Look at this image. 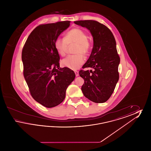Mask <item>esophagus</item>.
<instances>
[{"instance_id":"esophagus-1","label":"esophagus","mask_w":151,"mask_h":151,"mask_svg":"<svg viewBox=\"0 0 151 151\" xmlns=\"http://www.w3.org/2000/svg\"><path fill=\"white\" fill-rule=\"evenodd\" d=\"M74 72H75V73L76 76H79V71H74Z\"/></svg>"}]
</instances>
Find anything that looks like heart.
<instances>
[{"label":"heart","mask_w":151,"mask_h":151,"mask_svg":"<svg viewBox=\"0 0 151 151\" xmlns=\"http://www.w3.org/2000/svg\"><path fill=\"white\" fill-rule=\"evenodd\" d=\"M71 43H76L74 50V53L76 54L65 58L62 60V65L71 70H77L84 63V57L82 55L86 56L88 54L91 43L84 30L75 28L68 31L65 34L64 38L56 39L54 46L58 54L61 57L65 56L68 45Z\"/></svg>","instance_id":"heart-1"}]
</instances>
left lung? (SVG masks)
I'll return each instance as SVG.
<instances>
[{"label":"left lung","mask_w":151,"mask_h":151,"mask_svg":"<svg viewBox=\"0 0 151 151\" xmlns=\"http://www.w3.org/2000/svg\"><path fill=\"white\" fill-rule=\"evenodd\" d=\"M75 24L89 29L93 37L91 54L83 68L93 70L79 71L84 80L81 91L84 96L95 103H103L109 99L119 80L120 58L112 32L106 26L94 20H80Z\"/></svg>","instance_id":"left-lung-1"}]
</instances>
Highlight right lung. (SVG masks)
<instances>
[{"mask_svg":"<svg viewBox=\"0 0 151 151\" xmlns=\"http://www.w3.org/2000/svg\"><path fill=\"white\" fill-rule=\"evenodd\" d=\"M70 25V21L40 25L31 32L22 48L23 75L30 93L46 108L63 102L67 87L75 78L71 69L60 68V57L54 46L58 36Z\"/></svg>","mask_w":151,"mask_h":151,"instance_id":"1","label":"right lung"}]
</instances>
